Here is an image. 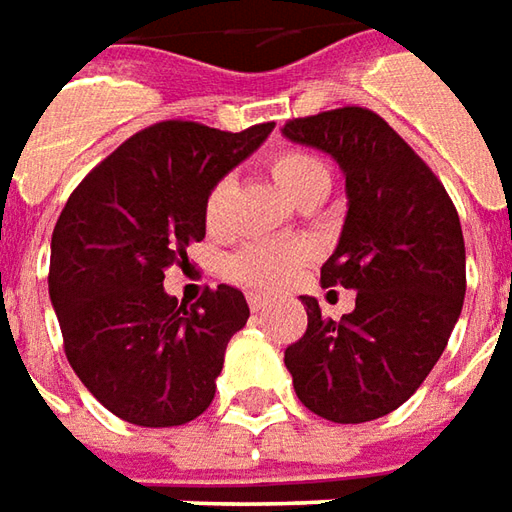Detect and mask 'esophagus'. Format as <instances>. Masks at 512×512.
I'll return each mask as SVG.
<instances>
[{
  "label": "esophagus",
  "instance_id": "obj_1",
  "mask_svg": "<svg viewBox=\"0 0 512 512\" xmlns=\"http://www.w3.org/2000/svg\"><path fill=\"white\" fill-rule=\"evenodd\" d=\"M247 305H250L253 313H259V310H265V307L270 305V299L262 296V293H247Z\"/></svg>",
  "mask_w": 512,
  "mask_h": 512
}]
</instances>
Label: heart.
Masks as SVG:
<instances>
[{
	"label": "heart",
	"instance_id": "heart-1",
	"mask_svg": "<svg viewBox=\"0 0 512 512\" xmlns=\"http://www.w3.org/2000/svg\"><path fill=\"white\" fill-rule=\"evenodd\" d=\"M270 176L276 179V185L285 190L287 196L302 205L305 199H325L330 190V165L319 153L302 148L279 150L270 156L267 162ZM233 196V182L222 176L219 182H213L202 205V219L210 233H219L227 225V207ZM305 259V250L296 245H276V242H253L236 250L227 259V273L247 287H279L290 279V273L299 267Z\"/></svg>",
	"mask_w": 512,
	"mask_h": 512
}]
</instances>
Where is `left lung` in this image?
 Here are the masks:
<instances>
[{"instance_id":"obj_1","label":"left lung","mask_w":512,"mask_h":512,"mask_svg":"<svg viewBox=\"0 0 512 512\" xmlns=\"http://www.w3.org/2000/svg\"><path fill=\"white\" fill-rule=\"evenodd\" d=\"M282 133L342 168L347 216L322 285L356 290L342 322L302 296L307 330L285 364L307 410L327 422H370L419 390L459 322L467 287L459 213L422 156L373 110H325L290 119Z\"/></svg>"}]
</instances>
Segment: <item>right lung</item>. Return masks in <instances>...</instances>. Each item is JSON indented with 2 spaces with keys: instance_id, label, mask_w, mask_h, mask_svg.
I'll return each instance as SVG.
<instances>
[{
  "instance_id": "add662e5",
  "label": "right lung",
  "mask_w": 512,
  "mask_h": 512,
  "mask_svg": "<svg viewBox=\"0 0 512 512\" xmlns=\"http://www.w3.org/2000/svg\"><path fill=\"white\" fill-rule=\"evenodd\" d=\"M273 122L242 133L156 122L90 170L50 239V302L73 373L113 416L176 427L216 393L230 336L250 316L219 285L196 305L165 293V270L205 239L207 190L259 148Z\"/></svg>"
}]
</instances>
